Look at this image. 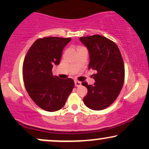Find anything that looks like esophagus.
Listing matches in <instances>:
<instances>
[{
    "mask_svg": "<svg viewBox=\"0 0 149 149\" xmlns=\"http://www.w3.org/2000/svg\"><path fill=\"white\" fill-rule=\"evenodd\" d=\"M74 85H75V86H76V87H79V86H81V82H79V81H74Z\"/></svg>",
    "mask_w": 149,
    "mask_h": 149,
    "instance_id": "34e87169",
    "label": "esophagus"
}]
</instances>
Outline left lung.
Masks as SVG:
<instances>
[{"mask_svg":"<svg viewBox=\"0 0 149 149\" xmlns=\"http://www.w3.org/2000/svg\"><path fill=\"white\" fill-rule=\"evenodd\" d=\"M80 40L88 49L89 69L96 70L92 76L94 84L83 82L87 88L83 102L89 109L101 111L112 104L119 95L125 79V66L121 52L115 42L95 34L83 36Z\"/></svg>","mask_w":149,"mask_h":149,"instance_id":"obj_1","label":"left lung"}]
</instances>
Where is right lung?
Returning <instances> with one entry per match:
<instances>
[{
    "instance_id": "add662e5",
    "label": "right lung",
    "mask_w": 149,
    "mask_h": 149,
    "mask_svg": "<svg viewBox=\"0 0 149 149\" xmlns=\"http://www.w3.org/2000/svg\"><path fill=\"white\" fill-rule=\"evenodd\" d=\"M71 38H38L24 59L22 73L26 89L40 109L54 112L62 109L74 87L72 79L54 77L52 68L60 64L62 52Z\"/></svg>"
}]
</instances>
